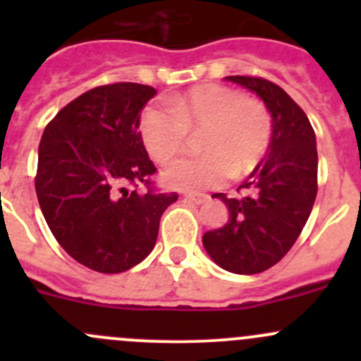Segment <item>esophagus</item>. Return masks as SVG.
<instances>
[{"mask_svg": "<svg viewBox=\"0 0 361 361\" xmlns=\"http://www.w3.org/2000/svg\"><path fill=\"white\" fill-rule=\"evenodd\" d=\"M183 199L187 202H192V204H202L207 199V195H204V194H185Z\"/></svg>", "mask_w": 361, "mask_h": 361, "instance_id": "esophagus-1", "label": "esophagus"}]
</instances>
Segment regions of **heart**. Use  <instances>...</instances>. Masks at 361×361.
Wrapping results in <instances>:
<instances>
[{
	"mask_svg": "<svg viewBox=\"0 0 361 361\" xmlns=\"http://www.w3.org/2000/svg\"><path fill=\"white\" fill-rule=\"evenodd\" d=\"M145 148L159 164L181 154L188 134L201 133L197 157L176 160L164 169V180L176 188H213L231 174L235 180L253 173L272 140V116L262 101L220 83L197 85L171 104H148L141 113Z\"/></svg>",
	"mask_w": 361,
	"mask_h": 361,
	"instance_id": "b5f03b06",
	"label": "heart"
}]
</instances>
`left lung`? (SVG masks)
Listing matches in <instances>:
<instances>
[{"label":"left lung","instance_id":"obj_1","mask_svg":"<svg viewBox=\"0 0 361 361\" xmlns=\"http://www.w3.org/2000/svg\"><path fill=\"white\" fill-rule=\"evenodd\" d=\"M253 90L272 115V140L257 169L228 199L224 227L207 231L202 245L225 271L258 274L278 264L300 235L318 194V150L304 110L276 83L262 76H227Z\"/></svg>","mask_w":361,"mask_h":361}]
</instances>
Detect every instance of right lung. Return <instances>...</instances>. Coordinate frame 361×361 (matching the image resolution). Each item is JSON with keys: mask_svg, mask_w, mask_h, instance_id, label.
Returning <instances> with one entry per match:
<instances>
[{"mask_svg": "<svg viewBox=\"0 0 361 361\" xmlns=\"http://www.w3.org/2000/svg\"><path fill=\"white\" fill-rule=\"evenodd\" d=\"M155 94L130 82L94 87L57 113L39 141L35 187L47 225L96 272L118 274L145 260L178 199L155 190L157 169L141 140V110Z\"/></svg>", "mask_w": 361, "mask_h": 361, "instance_id": "1", "label": "right lung"}]
</instances>
